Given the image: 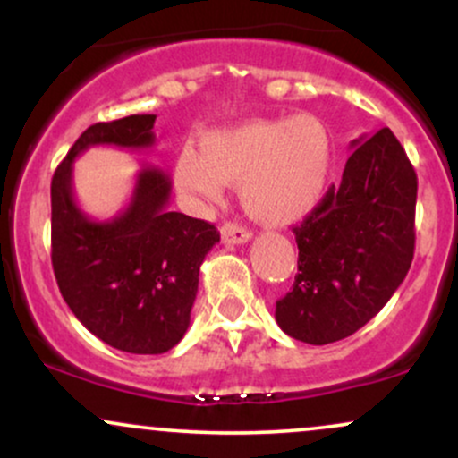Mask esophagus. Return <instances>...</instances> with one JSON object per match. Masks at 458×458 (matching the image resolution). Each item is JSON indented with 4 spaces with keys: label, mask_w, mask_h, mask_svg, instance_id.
Returning a JSON list of instances; mask_svg holds the SVG:
<instances>
[{
    "label": "esophagus",
    "mask_w": 458,
    "mask_h": 458,
    "mask_svg": "<svg viewBox=\"0 0 458 458\" xmlns=\"http://www.w3.org/2000/svg\"><path fill=\"white\" fill-rule=\"evenodd\" d=\"M251 239V233L239 224H224L222 225V241L225 245H241Z\"/></svg>",
    "instance_id": "34e87169"
}]
</instances>
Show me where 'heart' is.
Masks as SVG:
<instances>
[{
  "label": "heart",
  "instance_id": "heart-1",
  "mask_svg": "<svg viewBox=\"0 0 458 458\" xmlns=\"http://www.w3.org/2000/svg\"><path fill=\"white\" fill-rule=\"evenodd\" d=\"M334 135L312 114L245 120L204 135L202 152L185 146L174 163L178 189L196 204L219 202L239 185L245 213L267 225L308 217L334 174Z\"/></svg>",
  "mask_w": 458,
  "mask_h": 458
}]
</instances>
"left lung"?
Listing matches in <instances>:
<instances>
[{
    "label": "left lung",
    "mask_w": 458,
    "mask_h": 458,
    "mask_svg": "<svg viewBox=\"0 0 458 458\" xmlns=\"http://www.w3.org/2000/svg\"><path fill=\"white\" fill-rule=\"evenodd\" d=\"M343 182L293 228L299 273L276 303L284 334L329 344L390 301L413 260L418 176L390 129L351 141Z\"/></svg>",
    "instance_id": "obj_1"
}]
</instances>
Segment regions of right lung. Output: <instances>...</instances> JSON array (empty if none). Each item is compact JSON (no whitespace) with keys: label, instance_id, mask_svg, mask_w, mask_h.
<instances>
[{"label":"right lung","instance_id":"add662e5","mask_svg":"<svg viewBox=\"0 0 458 458\" xmlns=\"http://www.w3.org/2000/svg\"><path fill=\"white\" fill-rule=\"evenodd\" d=\"M157 115L92 124L79 135L51 181V262L62 297L90 334L124 353L159 355L191 320L199 265L219 243L213 224L167 208L172 181L141 165L127 208L92 219L72 191V163L92 146L146 150Z\"/></svg>","mask_w":458,"mask_h":458}]
</instances>
